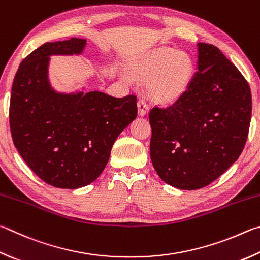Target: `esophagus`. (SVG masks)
<instances>
[{"instance_id":"obj_1","label":"esophagus","mask_w":260,"mask_h":260,"mask_svg":"<svg viewBox=\"0 0 260 260\" xmlns=\"http://www.w3.org/2000/svg\"><path fill=\"white\" fill-rule=\"evenodd\" d=\"M138 108H139V114L141 116H144L149 112V105L144 99H140L138 103Z\"/></svg>"}]
</instances>
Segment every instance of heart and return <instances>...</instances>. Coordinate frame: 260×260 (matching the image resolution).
Listing matches in <instances>:
<instances>
[{"mask_svg": "<svg viewBox=\"0 0 260 260\" xmlns=\"http://www.w3.org/2000/svg\"><path fill=\"white\" fill-rule=\"evenodd\" d=\"M131 74L139 81H148L153 100L171 103L186 92L193 76V62L185 52L160 48L146 52L134 61Z\"/></svg>", "mask_w": 260, "mask_h": 260, "instance_id": "obj_1", "label": "heart"}]
</instances>
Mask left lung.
I'll list each match as a JSON object with an SVG mask.
<instances>
[{"label":"left lung","mask_w":260,"mask_h":260,"mask_svg":"<svg viewBox=\"0 0 260 260\" xmlns=\"http://www.w3.org/2000/svg\"><path fill=\"white\" fill-rule=\"evenodd\" d=\"M198 72L172 106L150 110V155L165 183L182 190L209 185L237 161L247 142L251 91L215 45L198 43Z\"/></svg>","instance_id":"8db88e82"}]
</instances>
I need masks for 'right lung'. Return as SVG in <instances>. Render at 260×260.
Returning <instances> with one entry per match:
<instances>
[{"instance_id":"add662e5","label":"right lung","mask_w":260,"mask_h":260,"mask_svg":"<svg viewBox=\"0 0 260 260\" xmlns=\"http://www.w3.org/2000/svg\"><path fill=\"white\" fill-rule=\"evenodd\" d=\"M86 41L48 42L19 66L12 84L9 121L13 144L42 181L77 188L105 169L117 136L138 115L134 94L115 98L93 91L59 94L46 73L52 54L81 53Z\"/></svg>"}]
</instances>
